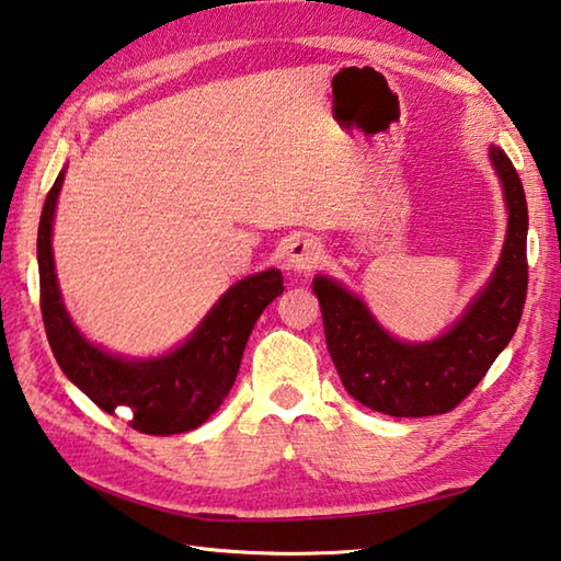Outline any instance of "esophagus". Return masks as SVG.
<instances>
[{
  "mask_svg": "<svg viewBox=\"0 0 561 561\" xmlns=\"http://www.w3.org/2000/svg\"><path fill=\"white\" fill-rule=\"evenodd\" d=\"M323 260V245L319 238L301 236L294 238L287 248V264L294 272H311Z\"/></svg>",
  "mask_w": 561,
  "mask_h": 561,
  "instance_id": "obj_1",
  "label": "esophagus"
}]
</instances>
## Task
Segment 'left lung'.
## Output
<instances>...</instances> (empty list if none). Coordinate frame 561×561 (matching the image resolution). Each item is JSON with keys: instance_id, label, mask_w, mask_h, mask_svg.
I'll return each instance as SVG.
<instances>
[{"instance_id": "left-lung-1", "label": "left lung", "mask_w": 561, "mask_h": 561, "mask_svg": "<svg viewBox=\"0 0 561 561\" xmlns=\"http://www.w3.org/2000/svg\"><path fill=\"white\" fill-rule=\"evenodd\" d=\"M491 159L511 210L501 264L449 333L432 343L387 335L360 299L329 277H316L325 345L348 394L390 416L446 414L461 404L511 343L527 297V201L523 181L501 147Z\"/></svg>"}]
</instances>
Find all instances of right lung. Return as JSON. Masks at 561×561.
I'll use <instances>...</instances> for the list:
<instances>
[{
  "label": "right lung",
  "mask_w": 561,
  "mask_h": 561,
  "mask_svg": "<svg viewBox=\"0 0 561 561\" xmlns=\"http://www.w3.org/2000/svg\"><path fill=\"white\" fill-rule=\"evenodd\" d=\"M60 183L64 171L46 196L36 240L41 316L60 370L100 410L115 416L119 410H127V424L141 434L164 436L196 430L228 397L254 321L284 291L282 272L252 274L230 287L203 319L198 331L164 358L137 363L115 358L78 333L60 301L50 252V222Z\"/></svg>",
  "instance_id": "obj_1"
}]
</instances>
